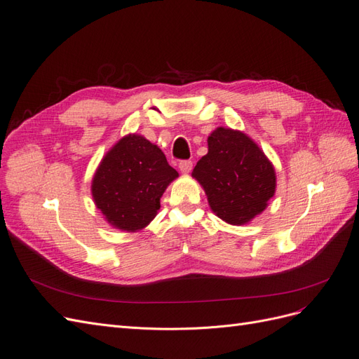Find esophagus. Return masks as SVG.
<instances>
[{"instance_id":"esophagus-1","label":"esophagus","mask_w":359,"mask_h":359,"mask_svg":"<svg viewBox=\"0 0 359 359\" xmlns=\"http://www.w3.org/2000/svg\"><path fill=\"white\" fill-rule=\"evenodd\" d=\"M178 168H180V170H181L182 173H189V172H191V169H193V161H191V160H182V161H180Z\"/></svg>"}]
</instances>
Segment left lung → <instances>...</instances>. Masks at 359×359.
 Returning a JSON list of instances; mask_svg holds the SVG:
<instances>
[{
  "instance_id": "8db88e82",
  "label": "left lung",
  "mask_w": 359,
  "mask_h": 359,
  "mask_svg": "<svg viewBox=\"0 0 359 359\" xmlns=\"http://www.w3.org/2000/svg\"><path fill=\"white\" fill-rule=\"evenodd\" d=\"M191 177L203 187L212 212L235 226L255 219L276 193L273 163L240 130L217 127Z\"/></svg>"
}]
</instances>
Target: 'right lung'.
<instances>
[{"label":"right lung","mask_w":359,"mask_h":359,"mask_svg":"<svg viewBox=\"0 0 359 359\" xmlns=\"http://www.w3.org/2000/svg\"><path fill=\"white\" fill-rule=\"evenodd\" d=\"M177 177L178 172L157 145L140 135H127L97 168L93 199L111 226L137 232L157 215L160 198Z\"/></svg>","instance_id":"obj_1"}]
</instances>
